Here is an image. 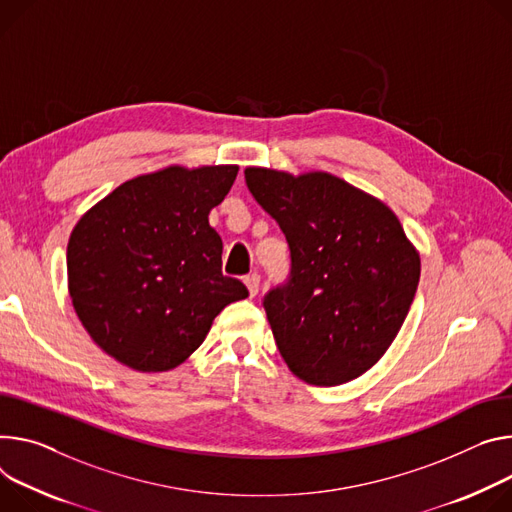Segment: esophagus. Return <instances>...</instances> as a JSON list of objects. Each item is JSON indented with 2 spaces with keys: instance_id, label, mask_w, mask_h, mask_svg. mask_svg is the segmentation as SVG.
Masks as SVG:
<instances>
[{
  "instance_id": "34e87169",
  "label": "esophagus",
  "mask_w": 512,
  "mask_h": 512,
  "mask_svg": "<svg viewBox=\"0 0 512 512\" xmlns=\"http://www.w3.org/2000/svg\"><path fill=\"white\" fill-rule=\"evenodd\" d=\"M245 286L249 290L251 296H257L259 294V286H261V277L257 273H251L245 277Z\"/></svg>"
}]
</instances>
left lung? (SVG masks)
<instances>
[{"instance_id": "8db88e82", "label": "left lung", "mask_w": 512, "mask_h": 512, "mask_svg": "<svg viewBox=\"0 0 512 512\" xmlns=\"http://www.w3.org/2000/svg\"><path fill=\"white\" fill-rule=\"evenodd\" d=\"M245 181L292 251L290 284L263 302L284 361L314 386L363 376L396 339L421 277L398 216L327 171L247 167Z\"/></svg>"}]
</instances>
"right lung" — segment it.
I'll use <instances>...</instances> for the list:
<instances>
[{
	"label": "right lung",
	"mask_w": 512,
	"mask_h": 512,
	"mask_svg": "<svg viewBox=\"0 0 512 512\" xmlns=\"http://www.w3.org/2000/svg\"><path fill=\"white\" fill-rule=\"evenodd\" d=\"M239 165H167L120 183L73 226L67 288L94 343L136 371H169L206 339L230 302L249 296L222 275L208 214Z\"/></svg>",
	"instance_id": "add662e5"
}]
</instances>
